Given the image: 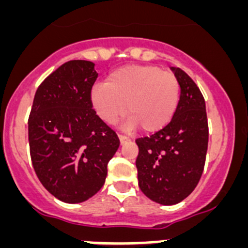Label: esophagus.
Returning a JSON list of instances; mask_svg holds the SVG:
<instances>
[{
	"mask_svg": "<svg viewBox=\"0 0 248 248\" xmlns=\"http://www.w3.org/2000/svg\"><path fill=\"white\" fill-rule=\"evenodd\" d=\"M119 140H120V144H124V143H128L130 141L128 137H124V135H119Z\"/></svg>",
	"mask_w": 248,
	"mask_h": 248,
	"instance_id": "esophagus-1",
	"label": "esophagus"
}]
</instances>
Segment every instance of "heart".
Segmentation results:
<instances>
[{
	"label": "heart",
	"mask_w": 248,
	"mask_h": 248,
	"mask_svg": "<svg viewBox=\"0 0 248 248\" xmlns=\"http://www.w3.org/2000/svg\"><path fill=\"white\" fill-rule=\"evenodd\" d=\"M180 99V84L170 72L156 65H125L109 74L107 83L92 89L91 100L98 117L117 123L128 111L126 129L143 126L159 131L170 123Z\"/></svg>",
	"instance_id": "obj_1"
}]
</instances>
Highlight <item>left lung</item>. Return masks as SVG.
Returning <instances> with one entry per match:
<instances>
[{"label":"left lung","mask_w":248,"mask_h":248,"mask_svg":"<svg viewBox=\"0 0 248 248\" xmlns=\"http://www.w3.org/2000/svg\"><path fill=\"white\" fill-rule=\"evenodd\" d=\"M180 84V99L171 122L150 137L135 140L138 180L146 198L175 205L198 185L205 166L209 125L205 99L183 69L171 67Z\"/></svg>","instance_id":"left-lung-1"}]
</instances>
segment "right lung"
<instances>
[{
  "label": "right lung",
  "instance_id": "right-lung-1",
  "mask_svg": "<svg viewBox=\"0 0 248 248\" xmlns=\"http://www.w3.org/2000/svg\"><path fill=\"white\" fill-rule=\"evenodd\" d=\"M98 73L89 61H69L39 85L28 119L34 171L54 198L78 203L105 183L119 139L93 109Z\"/></svg>",
  "mask_w": 248,
  "mask_h": 248
}]
</instances>
